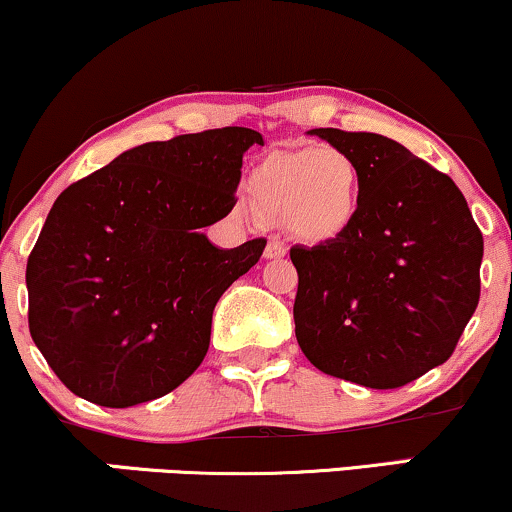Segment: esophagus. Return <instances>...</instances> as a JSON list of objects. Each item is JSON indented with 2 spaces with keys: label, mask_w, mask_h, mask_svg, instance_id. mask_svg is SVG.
Listing matches in <instances>:
<instances>
[{
  "label": "esophagus",
  "mask_w": 512,
  "mask_h": 512,
  "mask_svg": "<svg viewBox=\"0 0 512 512\" xmlns=\"http://www.w3.org/2000/svg\"><path fill=\"white\" fill-rule=\"evenodd\" d=\"M285 254H287V244L277 237L270 239L266 246V258H282Z\"/></svg>",
  "instance_id": "esophagus-1"
}]
</instances>
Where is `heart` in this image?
Masks as SVG:
<instances>
[{
	"instance_id": "1",
	"label": "heart",
	"mask_w": 512,
	"mask_h": 512,
	"mask_svg": "<svg viewBox=\"0 0 512 512\" xmlns=\"http://www.w3.org/2000/svg\"><path fill=\"white\" fill-rule=\"evenodd\" d=\"M249 197L270 223L304 239L339 235L361 204V170L337 147L273 151L249 175Z\"/></svg>"
}]
</instances>
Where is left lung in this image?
Masks as SVG:
<instances>
[{"mask_svg": "<svg viewBox=\"0 0 512 512\" xmlns=\"http://www.w3.org/2000/svg\"><path fill=\"white\" fill-rule=\"evenodd\" d=\"M361 170L334 239L292 246L296 342L325 375L396 389L451 358L479 301L482 232L449 175L375 132L315 128Z\"/></svg>", "mask_w": 512, "mask_h": 512, "instance_id": "left-lung-1", "label": "left lung"}]
</instances>
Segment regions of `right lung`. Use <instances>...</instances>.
<instances>
[{"label":"right lung","mask_w":512,"mask_h":512,"mask_svg":"<svg viewBox=\"0 0 512 512\" xmlns=\"http://www.w3.org/2000/svg\"><path fill=\"white\" fill-rule=\"evenodd\" d=\"M261 132L218 128L147 142L59 194L28 256L30 337L80 399H159L204 361L218 299L266 249H218L201 227L237 204Z\"/></svg>","instance_id":"obj_1"}]
</instances>
